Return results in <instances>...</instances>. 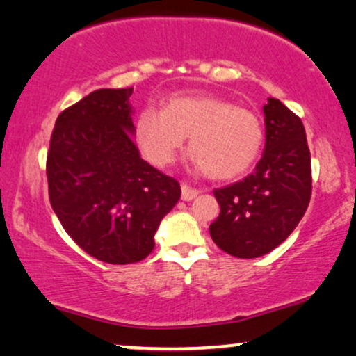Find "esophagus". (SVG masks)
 Instances as JSON below:
<instances>
[{
    "mask_svg": "<svg viewBox=\"0 0 356 356\" xmlns=\"http://www.w3.org/2000/svg\"><path fill=\"white\" fill-rule=\"evenodd\" d=\"M181 188H182V200H186V202L193 200V198H195L198 193H200L197 191V188L188 186V184H182Z\"/></svg>",
    "mask_w": 356,
    "mask_h": 356,
    "instance_id": "34e87169",
    "label": "esophagus"
}]
</instances>
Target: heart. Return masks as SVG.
<instances>
[{
  "instance_id": "b5f03b06",
  "label": "heart",
  "mask_w": 356,
  "mask_h": 356,
  "mask_svg": "<svg viewBox=\"0 0 356 356\" xmlns=\"http://www.w3.org/2000/svg\"><path fill=\"white\" fill-rule=\"evenodd\" d=\"M187 135L188 159L213 179L245 172L264 143L262 123L254 112L211 94H179L164 111L145 107L136 117V143L156 165L172 163Z\"/></svg>"
}]
</instances>
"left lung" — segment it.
Here are the masks:
<instances>
[{
  "mask_svg": "<svg viewBox=\"0 0 356 356\" xmlns=\"http://www.w3.org/2000/svg\"><path fill=\"white\" fill-rule=\"evenodd\" d=\"M265 148L244 181L216 188L220 216L210 236L221 250L255 259L290 236L311 200V153L301 118L278 99L264 106Z\"/></svg>",
  "mask_w": 356,
  "mask_h": 356,
  "instance_id": "1",
  "label": "left lung"
}]
</instances>
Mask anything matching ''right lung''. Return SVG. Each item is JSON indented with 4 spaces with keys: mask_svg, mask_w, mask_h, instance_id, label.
I'll return each mask as SVG.
<instances>
[{
    "mask_svg": "<svg viewBox=\"0 0 356 356\" xmlns=\"http://www.w3.org/2000/svg\"><path fill=\"white\" fill-rule=\"evenodd\" d=\"M134 88L97 89L56 118L47 158L50 203L70 238L97 260L140 262L181 186L135 146Z\"/></svg>",
    "mask_w": 356,
    "mask_h": 356,
    "instance_id": "right-lung-1",
    "label": "right lung"
}]
</instances>
